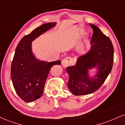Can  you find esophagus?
Instances as JSON below:
<instances>
[{
  "mask_svg": "<svg viewBox=\"0 0 125 125\" xmlns=\"http://www.w3.org/2000/svg\"><path fill=\"white\" fill-rule=\"evenodd\" d=\"M72 59L70 57H67L62 60V64L63 67H67L72 64Z\"/></svg>",
  "mask_w": 125,
  "mask_h": 125,
  "instance_id": "34e87169",
  "label": "esophagus"
}]
</instances>
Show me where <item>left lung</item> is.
Instances as JSON below:
<instances>
[{
  "instance_id": "obj_1",
  "label": "left lung",
  "mask_w": 125,
  "mask_h": 125,
  "mask_svg": "<svg viewBox=\"0 0 125 125\" xmlns=\"http://www.w3.org/2000/svg\"><path fill=\"white\" fill-rule=\"evenodd\" d=\"M90 25L93 30L91 48L87 53L78 57L74 66L66 68L69 76L67 85L74 95H87L98 90L113 66L114 51L111 40L97 26ZM94 68L97 72L91 78L89 70Z\"/></svg>"
}]
</instances>
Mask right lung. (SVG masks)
<instances>
[{
  "instance_id": "1",
  "label": "right lung",
  "mask_w": 125,
  "mask_h": 125,
  "mask_svg": "<svg viewBox=\"0 0 125 125\" xmlns=\"http://www.w3.org/2000/svg\"><path fill=\"white\" fill-rule=\"evenodd\" d=\"M56 22H48L24 36L17 45L11 66V79L15 91L21 99L31 103L42 95L51 67L61 62L40 61L32 51V42L53 27Z\"/></svg>"
}]
</instances>
